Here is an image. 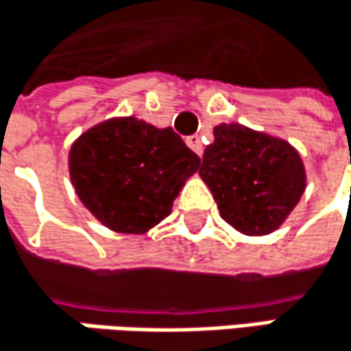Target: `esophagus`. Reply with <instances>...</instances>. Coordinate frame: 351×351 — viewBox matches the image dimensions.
<instances>
[{"instance_id": "1", "label": "esophagus", "mask_w": 351, "mask_h": 351, "mask_svg": "<svg viewBox=\"0 0 351 351\" xmlns=\"http://www.w3.org/2000/svg\"><path fill=\"white\" fill-rule=\"evenodd\" d=\"M186 143H188V147H190V149H192L196 155L204 154V145H202L199 135H192V137H188V139H186Z\"/></svg>"}]
</instances>
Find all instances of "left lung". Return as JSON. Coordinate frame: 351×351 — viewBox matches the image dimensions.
<instances>
[{
	"instance_id": "obj_1",
	"label": "left lung",
	"mask_w": 351,
	"mask_h": 351,
	"mask_svg": "<svg viewBox=\"0 0 351 351\" xmlns=\"http://www.w3.org/2000/svg\"><path fill=\"white\" fill-rule=\"evenodd\" d=\"M199 178L222 220L246 237L281 228L307 188L305 163L289 141L241 123L214 127Z\"/></svg>"
}]
</instances>
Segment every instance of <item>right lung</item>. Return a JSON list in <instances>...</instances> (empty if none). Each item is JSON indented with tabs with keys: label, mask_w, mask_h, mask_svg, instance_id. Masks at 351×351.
Here are the masks:
<instances>
[{
	"label": "right lung",
	"mask_w": 351,
	"mask_h": 351,
	"mask_svg": "<svg viewBox=\"0 0 351 351\" xmlns=\"http://www.w3.org/2000/svg\"><path fill=\"white\" fill-rule=\"evenodd\" d=\"M197 157L171 127L110 117L74 139L68 173L84 208L112 232L145 234L171 214Z\"/></svg>",
	"instance_id": "1"
}]
</instances>
